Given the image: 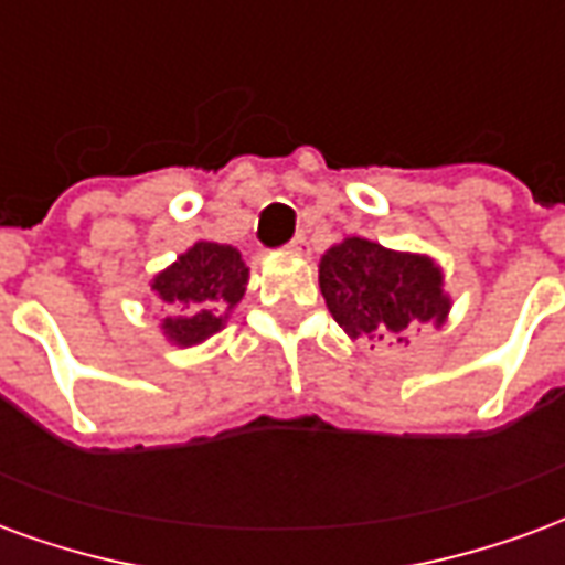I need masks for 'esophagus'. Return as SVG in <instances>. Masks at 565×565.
Returning a JSON list of instances; mask_svg holds the SVG:
<instances>
[{
    "instance_id": "obj_1",
    "label": "esophagus",
    "mask_w": 565,
    "mask_h": 565,
    "mask_svg": "<svg viewBox=\"0 0 565 565\" xmlns=\"http://www.w3.org/2000/svg\"><path fill=\"white\" fill-rule=\"evenodd\" d=\"M287 247H290V250H296V254H306V250H308V238H306V233H299V235H296L294 242H290V245H287Z\"/></svg>"
}]
</instances>
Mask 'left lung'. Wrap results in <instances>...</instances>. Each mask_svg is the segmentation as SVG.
I'll list each match as a JSON object with an SVG mask.
<instances>
[{
    "mask_svg": "<svg viewBox=\"0 0 565 565\" xmlns=\"http://www.w3.org/2000/svg\"><path fill=\"white\" fill-rule=\"evenodd\" d=\"M320 294L351 339L408 342L448 315L441 271L429 257L396 254L366 238H344L320 259Z\"/></svg>",
    "mask_w": 565,
    "mask_h": 565,
    "instance_id": "1",
    "label": "left lung"
}]
</instances>
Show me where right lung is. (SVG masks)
<instances>
[{"mask_svg":"<svg viewBox=\"0 0 565 565\" xmlns=\"http://www.w3.org/2000/svg\"><path fill=\"white\" fill-rule=\"evenodd\" d=\"M247 269L242 254L230 245L199 242L174 266L153 278V290L172 318L162 330L174 344H196L221 330L223 311L242 302Z\"/></svg>","mask_w":565,"mask_h":565,"instance_id":"add662e5","label":"right lung"}]
</instances>
